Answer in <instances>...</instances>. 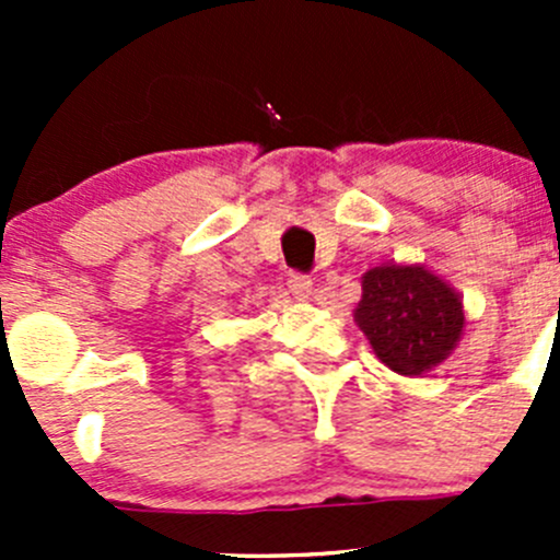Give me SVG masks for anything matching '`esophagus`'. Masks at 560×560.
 I'll return each mask as SVG.
<instances>
[{
    "label": "esophagus",
    "instance_id": "1",
    "mask_svg": "<svg viewBox=\"0 0 560 560\" xmlns=\"http://www.w3.org/2000/svg\"><path fill=\"white\" fill-rule=\"evenodd\" d=\"M312 284H314V281L308 279L306 273H298V270H292L290 279H287V287H290V292L295 298H301V301H306V298L312 295Z\"/></svg>",
    "mask_w": 560,
    "mask_h": 560
}]
</instances>
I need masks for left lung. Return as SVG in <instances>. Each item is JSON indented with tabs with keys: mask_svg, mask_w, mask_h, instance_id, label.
<instances>
[{
	"mask_svg": "<svg viewBox=\"0 0 560 560\" xmlns=\"http://www.w3.org/2000/svg\"><path fill=\"white\" fill-rule=\"evenodd\" d=\"M354 319L387 369L420 376L455 349L463 306L453 287L425 268L382 265L363 276Z\"/></svg>",
	"mask_w": 560,
	"mask_h": 560,
	"instance_id": "left-lung-1",
	"label": "left lung"
}]
</instances>
